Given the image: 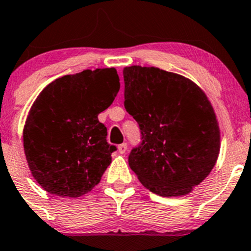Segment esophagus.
<instances>
[{"label": "esophagus", "mask_w": 251, "mask_h": 251, "mask_svg": "<svg viewBox=\"0 0 251 251\" xmlns=\"http://www.w3.org/2000/svg\"><path fill=\"white\" fill-rule=\"evenodd\" d=\"M118 150H119L120 153H125L126 150H127V144H126V143H123V144H120L119 147H118Z\"/></svg>", "instance_id": "esophagus-1"}]
</instances>
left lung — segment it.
<instances>
[{
    "mask_svg": "<svg viewBox=\"0 0 251 251\" xmlns=\"http://www.w3.org/2000/svg\"><path fill=\"white\" fill-rule=\"evenodd\" d=\"M125 108L138 123L142 143L128 164L161 197L191 193L213 169L220 150L216 113L201 88L155 67L124 68Z\"/></svg>",
    "mask_w": 251,
    "mask_h": 251,
    "instance_id": "obj_1",
    "label": "left lung"
}]
</instances>
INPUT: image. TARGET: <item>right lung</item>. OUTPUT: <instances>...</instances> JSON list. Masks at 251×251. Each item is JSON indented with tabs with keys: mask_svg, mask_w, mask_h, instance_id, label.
Wrapping results in <instances>:
<instances>
[{
	"mask_svg": "<svg viewBox=\"0 0 251 251\" xmlns=\"http://www.w3.org/2000/svg\"><path fill=\"white\" fill-rule=\"evenodd\" d=\"M120 89L114 68L65 75L35 99L24 127V150L32 176L51 194L77 198L100 182L114 145L98 115Z\"/></svg>",
	"mask_w": 251,
	"mask_h": 251,
	"instance_id": "1",
	"label": "right lung"
}]
</instances>
